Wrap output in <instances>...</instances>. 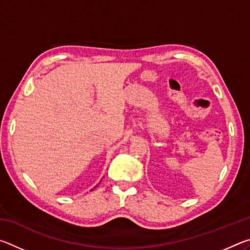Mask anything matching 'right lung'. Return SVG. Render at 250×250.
Returning <instances> with one entry per match:
<instances>
[{
	"mask_svg": "<svg viewBox=\"0 0 250 250\" xmlns=\"http://www.w3.org/2000/svg\"><path fill=\"white\" fill-rule=\"evenodd\" d=\"M92 189H94V188H92Z\"/></svg>",
	"mask_w": 250,
	"mask_h": 250,
	"instance_id": "add662e5",
	"label": "right lung"
}]
</instances>
